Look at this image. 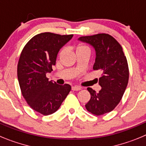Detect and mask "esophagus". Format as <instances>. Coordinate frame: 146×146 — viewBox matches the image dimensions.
<instances>
[{
	"mask_svg": "<svg viewBox=\"0 0 146 146\" xmlns=\"http://www.w3.org/2000/svg\"><path fill=\"white\" fill-rule=\"evenodd\" d=\"M72 89L73 90V91H80V90H81V88L80 87V86H72Z\"/></svg>",
	"mask_w": 146,
	"mask_h": 146,
	"instance_id": "esophagus-1",
	"label": "esophagus"
}]
</instances>
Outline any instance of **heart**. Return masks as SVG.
Wrapping results in <instances>:
<instances>
[{"instance_id": "1", "label": "heart", "mask_w": 146, "mask_h": 146, "mask_svg": "<svg viewBox=\"0 0 146 146\" xmlns=\"http://www.w3.org/2000/svg\"><path fill=\"white\" fill-rule=\"evenodd\" d=\"M87 47H86V46H84V45H80V46H78L77 48V50H80V49H83V48H86ZM64 49H62L61 50H60V55H61V54L64 53Z\"/></svg>"}]
</instances>
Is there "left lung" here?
<instances>
[{
	"mask_svg": "<svg viewBox=\"0 0 146 146\" xmlns=\"http://www.w3.org/2000/svg\"><path fill=\"white\" fill-rule=\"evenodd\" d=\"M78 40L94 47L96 60L93 69L102 72L99 79L102 89L99 93L87 88L91 99L86 104V109L96 115L111 112L121 101L129 81L128 63L122 47L107 33L81 36Z\"/></svg>",
	"mask_w": 146,
	"mask_h": 146,
	"instance_id": "obj_1",
	"label": "left lung"
}]
</instances>
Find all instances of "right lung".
I'll use <instances>...</instances> for the list:
<instances>
[{
    "mask_svg": "<svg viewBox=\"0 0 146 146\" xmlns=\"http://www.w3.org/2000/svg\"><path fill=\"white\" fill-rule=\"evenodd\" d=\"M73 35L45 32L29 40L23 48L17 65V77L27 103L44 115L56 112L71 91V86L49 81L47 72L52 71L59 50Z\"/></svg>",
    "mask_w": 146,
    "mask_h": 146,
    "instance_id": "right-lung-1",
    "label": "right lung"
}]
</instances>
